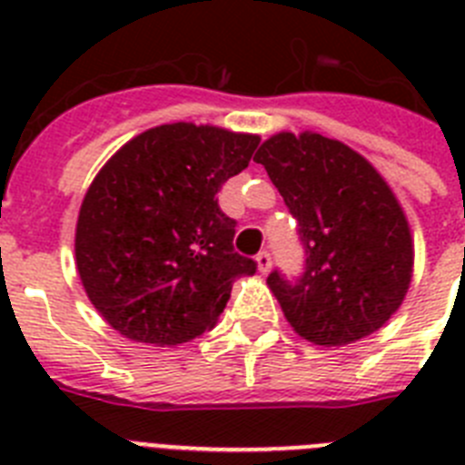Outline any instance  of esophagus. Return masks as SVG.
Masks as SVG:
<instances>
[{
	"label": "esophagus",
	"mask_w": 465,
	"mask_h": 465,
	"mask_svg": "<svg viewBox=\"0 0 465 465\" xmlns=\"http://www.w3.org/2000/svg\"><path fill=\"white\" fill-rule=\"evenodd\" d=\"M256 262H258V270H261L262 274H268L270 268H272V256H270V252H261L256 256Z\"/></svg>",
	"instance_id": "34e87169"
}]
</instances>
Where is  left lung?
Masks as SVG:
<instances>
[{
	"label": "left lung",
	"instance_id": "left-lung-1",
	"mask_svg": "<svg viewBox=\"0 0 465 465\" xmlns=\"http://www.w3.org/2000/svg\"><path fill=\"white\" fill-rule=\"evenodd\" d=\"M298 221L305 270L268 286L300 338L342 347L384 326L412 282V235L380 172L316 133H279L256 153Z\"/></svg>",
	"mask_w": 465,
	"mask_h": 465
}]
</instances>
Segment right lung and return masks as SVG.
I'll return each instance as SVG.
<instances>
[{"instance_id": "1", "label": "right lung", "mask_w": 465, "mask_h": 465, "mask_svg": "<svg viewBox=\"0 0 465 465\" xmlns=\"http://www.w3.org/2000/svg\"><path fill=\"white\" fill-rule=\"evenodd\" d=\"M261 137L172 123L111 155L84 197L76 268L94 310L134 342L174 347L212 331L256 261L235 252L216 193Z\"/></svg>"}]
</instances>
